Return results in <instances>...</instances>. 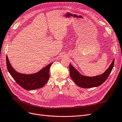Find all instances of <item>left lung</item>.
Wrapping results in <instances>:
<instances>
[{
  "label": "left lung",
  "instance_id": "8db88e82",
  "mask_svg": "<svg viewBox=\"0 0 122 122\" xmlns=\"http://www.w3.org/2000/svg\"><path fill=\"white\" fill-rule=\"evenodd\" d=\"M114 58L109 67L101 75L95 76H87L82 75L78 70L70 64V77L77 86L82 88H92L101 85L108 78L113 67Z\"/></svg>",
  "mask_w": 122,
  "mask_h": 122
}]
</instances>
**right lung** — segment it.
I'll list each match as a JSON object with an SVG mask.
<instances>
[{
	"label": "right lung",
	"instance_id": "add662e5",
	"mask_svg": "<svg viewBox=\"0 0 122 122\" xmlns=\"http://www.w3.org/2000/svg\"><path fill=\"white\" fill-rule=\"evenodd\" d=\"M6 66L9 72L16 82L24 89L31 91L43 87L49 79V69L52 62L44 67L39 72L31 74L20 73L17 72L10 64L6 56Z\"/></svg>",
	"mask_w": 122,
	"mask_h": 122
}]
</instances>
